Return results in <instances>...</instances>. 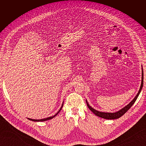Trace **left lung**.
<instances>
[{
  "instance_id": "8db88e82",
  "label": "left lung",
  "mask_w": 146,
  "mask_h": 146,
  "mask_svg": "<svg viewBox=\"0 0 146 146\" xmlns=\"http://www.w3.org/2000/svg\"><path fill=\"white\" fill-rule=\"evenodd\" d=\"M143 69L142 68V78H141V86L139 90V91L138 92V94H136V96L135 97V98L132 100L127 105H126L125 107H124L123 108H122V109H121L120 110H119L117 112H114V113H105V112H102V111H99L98 110H96L95 109H94L92 107H91V106L88 104L87 100H86V104L88 107L89 108V109L91 110V111L94 114H96V116H98L100 117L104 118L105 119H118L119 117H121L122 116H123L128 110H129L132 105L134 104V103L135 102V101L136 100L137 98H138V96L139 95L140 92L141 91V90H142L143 86Z\"/></svg>"
}]
</instances>
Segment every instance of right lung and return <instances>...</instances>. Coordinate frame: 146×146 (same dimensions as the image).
<instances>
[{"instance_id": "right-lung-1", "label": "right lung", "mask_w": 146, "mask_h": 146, "mask_svg": "<svg viewBox=\"0 0 146 146\" xmlns=\"http://www.w3.org/2000/svg\"><path fill=\"white\" fill-rule=\"evenodd\" d=\"M63 103L62 104V105H61V108H60V109L59 110V111L57 112L55 115H54L53 116H50V117H47V118H44V119H30V118H28V119H29V120H30V121H35V122H42V121H47V120H50V119H52V118H54V117H55L57 114H58L59 113H60V111H61V108H62V107H63Z\"/></svg>"}]
</instances>
